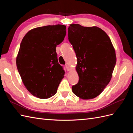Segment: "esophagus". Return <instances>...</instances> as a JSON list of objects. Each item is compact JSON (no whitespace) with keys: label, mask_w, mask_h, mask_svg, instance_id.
I'll return each mask as SVG.
<instances>
[{"label":"esophagus","mask_w":133,"mask_h":133,"mask_svg":"<svg viewBox=\"0 0 133 133\" xmlns=\"http://www.w3.org/2000/svg\"><path fill=\"white\" fill-rule=\"evenodd\" d=\"M65 68H66V70H67L68 71H69V70H70L69 66H68V65H65Z\"/></svg>","instance_id":"34e87169"}]
</instances>
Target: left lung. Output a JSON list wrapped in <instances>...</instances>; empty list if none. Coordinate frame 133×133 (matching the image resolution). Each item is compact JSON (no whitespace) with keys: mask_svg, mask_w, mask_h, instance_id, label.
<instances>
[{"mask_svg":"<svg viewBox=\"0 0 133 133\" xmlns=\"http://www.w3.org/2000/svg\"><path fill=\"white\" fill-rule=\"evenodd\" d=\"M68 30L77 58L79 75L72 91L81 99H93L110 81L116 62L115 49L107 33L97 26L71 24Z\"/></svg>","mask_w":133,"mask_h":133,"instance_id":"left-lung-1","label":"left lung"}]
</instances>
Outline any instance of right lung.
I'll return each instance as SVG.
<instances>
[{"mask_svg":"<svg viewBox=\"0 0 133 133\" xmlns=\"http://www.w3.org/2000/svg\"><path fill=\"white\" fill-rule=\"evenodd\" d=\"M64 25L34 28L24 37L17 57V66L28 90L36 97L54 95L65 74L58 63L56 47L65 37Z\"/></svg>","mask_w":133,"mask_h":133,"instance_id":"right-lung-1","label":"right lung"}]
</instances>
